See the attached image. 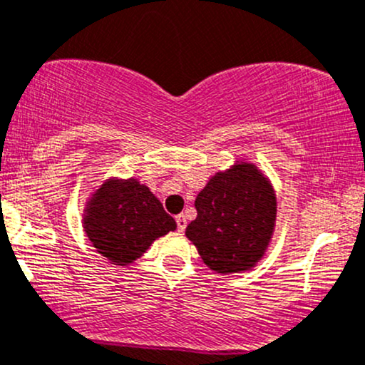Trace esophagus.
<instances>
[{
    "mask_svg": "<svg viewBox=\"0 0 365 365\" xmlns=\"http://www.w3.org/2000/svg\"><path fill=\"white\" fill-rule=\"evenodd\" d=\"M175 222H178V231L184 232V229H186V215L179 214L178 217H175Z\"/></svg>",
    "mask_w": 365,
    "mask_h": 365,
    "instance_id": "esophagus-1",
    "label": "esophagus"
}]
</instances>
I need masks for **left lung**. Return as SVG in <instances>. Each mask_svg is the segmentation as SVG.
Instances as JSON below:
<instances>
[{
    "label": "left lung",
    "mask_w": 365,
    "mask_h": 365,
    "mask_svg": "<svg viewBox=\"0 0 365 365\" xmlns=\"http://www.w3.org/2000/svg\"><path fill=\"white\" fill-rule=\"evenodd\" d=\"M198 215L186 227L203 264L219 274L252 271L264 259L276 227L277 202L267 175L237 160L215 172L195 200Z\"/></svg>",
    "instance_id": "obj_1"
}]
</instances>
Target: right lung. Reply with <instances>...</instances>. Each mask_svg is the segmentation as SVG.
<instances>
[{"label":"right lung","instance_id":"obj_1","mask_svg":"<svg viewBox=\"0 0 365 365\" xmlns=\"http://www.w3.org/2000/svg\"><path fill=\"white\" fill-rule=\"evenodd\" d=\"M83 227L101 257L125 267L178 224L146 184L110 178L86 202Z\"/></svg>","mask_w":365,"mask_h":365}]
</instances>
